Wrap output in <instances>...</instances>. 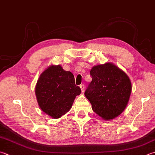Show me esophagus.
Listing matches in <instances>:
<instances>
[{
	"instance_id": "34e87169",
	"label": "esophagus",
	"mask_w": 155,
	"mask_h": 155,
	"mask_svg": "<svg viewBox=\"0 0 155 155\" xmlns=\"http://www.w3.org/2000/svg\"><path fill=\"white\" fill-rule=\"evenodd\" d=\"M80 87H81V91H82V93H84V89H85V87H84V84H81V85H80Z\"/></svg>"
}]
</instances>
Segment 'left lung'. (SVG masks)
Wrapping results in <instances>:
<instances>
[{"label": "left lung", "mask_w": 155, "mask_h": 155, "mask_svg": "<svg viewBox=\"0 0 155 155\" xmlns=\"http://www.w3.org/2000/svg\"><path fill=\"white\" fill-rule=\"evenodd\" d=\"M90 75L92 81L84 95L91 104L93 110L106 120L119 116L125 110L131 93L129 77L111 63L93 66Z\"/></svg>", "instance_id": "1"}]
</instances>
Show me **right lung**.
Listing matches in <instances>:
<instances>
[{
	"label": "right lung",
	"mask_w": 155,
	"mask_h": 155,
	"mask_svg": "<svg viewBox=\"0 0 155 155\" xmlns=\"http://www.w3.org/2000/svg\"><path fill=\"white\" fill-rule=\"evenodd\" d=\"M81 93L73 74L60 65L51 66L43 72L35 87L41 110L53 118H59L71 110L76 96Z\"/></svg>",
	"instance_id": "right-lung-1"
}]
</instances>
